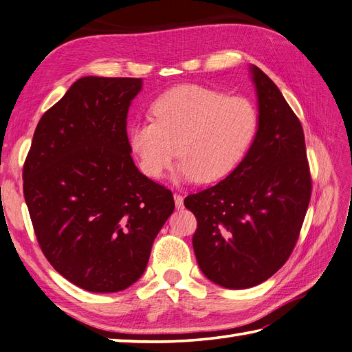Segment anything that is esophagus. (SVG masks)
<instances>
[{"label": "esophagus", "mask_w": 352, "mask_h": 352, "mask_svg": "<svg viewBox=\"0 0 352 352\" xmlns=\"http://www.w3.org/2000/svg\"><path fill=\"white\" fill-rule=\"evenodd\" d=\"M173 197H175V205H176L177 210H182V208H184V197L181 195H177V192H175Z\"/></svg>", "instance_id": "1"}]
</instances>
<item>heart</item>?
Segmentation results:
<instances>
[{"label":"heart","mask_w":352,"mask_h":352,"mask_svg":"<svg viewBox=\"0 0 352 352\" xmlns=\"http://www.w3.org/2000/svg\"><path fill=\"white\" fill-rule=\"evenodd\" d=\"M150 113L153 121L129 127V146L152 179L166 173L176 153L177 181L225 179L246 157L260 126L252 100L204 85L175 86L155 100Z\"/></svg>","instance_id":"b5f03b06"}]
</instances>
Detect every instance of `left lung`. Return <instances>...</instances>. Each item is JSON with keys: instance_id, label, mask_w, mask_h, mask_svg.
<instances>
[{"instance_id": "8db88e82", "label": "left lung", "mask_w": 352, "mask_h": 352, "mask_svg": "<svg viewBox=\"0 0 352 352\" xmlns=\"http://www.w3.org/2000/svg\"><path fill=\"white\" fill-rule=\"evenodd\" d=\"M260 126L245 160L211 188L185 197L202 274L225 289L266 281L289 260L311 196L304 131L281 91L250 65Z\"/></svg>"}]
</instances>
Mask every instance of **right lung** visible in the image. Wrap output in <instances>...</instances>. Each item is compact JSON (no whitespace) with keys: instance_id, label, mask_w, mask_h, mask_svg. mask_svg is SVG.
<instances>
[{"instance_id":"1","label":"right lung","mask_w":352,"mask_h":352,"mask_svg":"<svg viewBox=\"0 0 352 352\" xmlns=\"http://www.w3.org/2000/svg\"><path fill=\"white\" fill-rule=\"evenodd\" d=\"M142 78L86 76L36 127L24 197L42 252L69 283L116 293L138 281L175 210L166 186L136 168L127 112Z\"/></svg>"}]
</instances>
